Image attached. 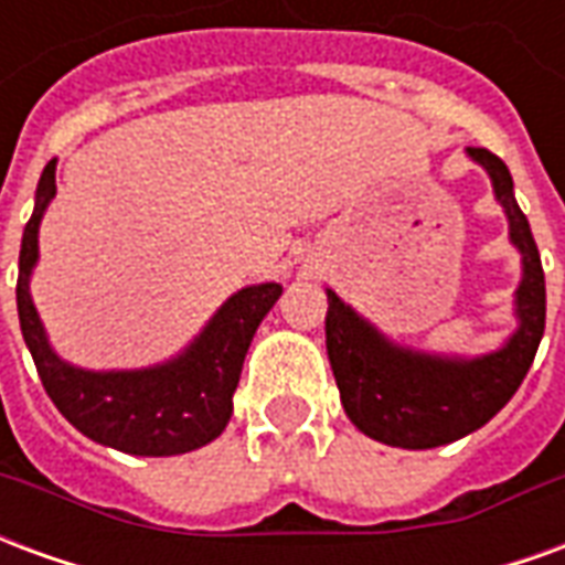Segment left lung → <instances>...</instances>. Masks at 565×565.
<instances>
[{
    "label": "left lung",
    "instance_id": "left-lung-1",
    "mask_svg": "<svg viewBox=\"0 0 565 565\" xmlns=\"http://www.w3.org/2000/svg\"><path fill=\"white\" fill-rule=\"evenodd\" d=\"M469 157L493 178L497 199L509 214L511 242L523 254L521 330L502 351L469 363L412 354L384 342L327 290V354L344 412L360 433L393 448H438L484 426L521 387L545 332V269L530 221L514 199L509 166L487 148H469Z\"/></svg>",
    "mask_w": 565,
    "mask_h": 565
}]
</instances>
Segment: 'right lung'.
<instances>
[{
  "label": "right lung",
  "mask_w": 565,
  "mask_h": 565,
  "mask_svg": "<svg viewBox=\"0 0 565 565\" xmlns=\"http://www.w3.org/2000/svg\"><path fill=\"white\" fill-rule=\"evenodd\" d=\"M51 160L35 190V209L23 226L18 271V315L39 379L51 403L84 436L139 457H172L209 445L233 415L250 339L281 296V284L245 287L214 315L190 351L172 363L141 372H84L63 363L44 339L30 299V271L39 257V221L54 199Z\"/></svg>",
  "instance_id": "1"
}]
</instances>
